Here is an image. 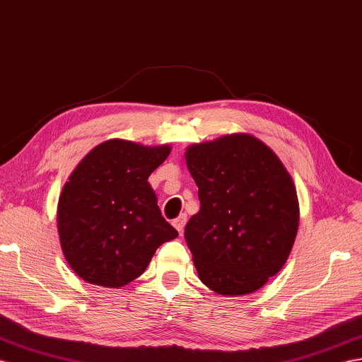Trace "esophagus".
Listing matches in <instances>:
<instances>
[{
  "mask_svg": "<svg viewBox=\"0 0 362 362\" xmlns=\"http://www.w3.org/2000/svg\"><path fill=\"white\" fill-rule=\"evenodd\" d=\"M185 225H187V214H180L177 218L173 220V226L179 230V234L183 233Z\"/></svg>",
  "mask_w": 362,
  "mask_h": 362,
  "instance_id": "esophagus-1",
  "label": "esophagus"
}]
</instances>
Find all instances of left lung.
<instances>
[{
    "instance_id": "1",
    "label": "left lung",
    "mask_w": 362,
    "mask_h": 362,
    "mask_svg": "<svg viewBox=\"0 0 362 362\" xmlns=\"http://www.w3.org/2000/svg\"><path fill=\"white\" fill-rule=\"evenodd\" d=\"M200 211L185 228L200 281L216 293H252L281 271L298 230L291 174L260 139L235 133L187 148Z\"/></svg>"
}]
</instances>
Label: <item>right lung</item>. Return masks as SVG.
Masks as SVG:
<instances>
[{
	"instance_id": "right-lung-1",
	"label": "right lung",
	"mask_w": 362,
	"mask_h": 362,
	"mask_svg": "<svg viewBox=\"0 0 362 362\" xmlns=\"http://www.w3.org/2000/svg\"><path fill=\"white\" fill-rule=\"evenodd\" d=\"M170 153V145L110 139L70 174L58 202V233L64 257L82 280L122 287L144 274L157 247L179 235L148 183Z\"/></svg>"
}]
</instances>
